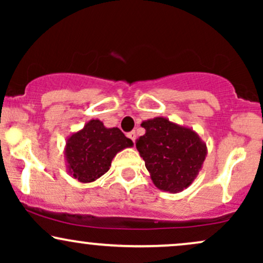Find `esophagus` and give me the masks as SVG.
<instances>
[{"mask_svg":"<svg viewBox=\"0 0 263 263\" xmlns=\"http://www.w3.org/2000/svg\"><path fill=\"white\" fill-rule=\"evenodd\" d=\"M127 137L129 138V140H132V141H136V137H137V135H136V132L135 131H131V132H128L127 134Z\"/></svg>","mask_w":263,"mask_h":263,"instance_id":"34e87169","label":"esophagus"}]
</instances>
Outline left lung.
I'll list each match as a JSON object with an SVG mask.
<instances>
[{
	"label": "left lung",
	"mask_w": 263,
	"mask_h": 263,
	"mask_svg": "<svg viewBox=\"0 0 263 263\" xmlns=\"http://www.w3.org/2000/svg\"><path fill=\"white\" fill-rule=\"evenodd\" d=\"M146 134L136 142L152 182L172 194L194 182L208 155L206 143L193 128L155 117L141 123Z\"/></svg>",
	"instance_id": "obj_1"
}]
</instances>
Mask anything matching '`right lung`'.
Listing matches in <instances>:
<instances>
[{"instance_id":"1","label":"right lung","mask_w":263,"mask_h":263,"mask_svg":"<svg viewBox=\"0 0 263 263\" xmlns=\"http://www.w3.org/2000/svg\"><path fill=\"white\" fill-rule=\"evenodd\" d=\"M134 142L117 127L107 128L100 120H90L66 138V171L80 183H91L110 170L114 157Z\"/></svg>"}]
</instances>
